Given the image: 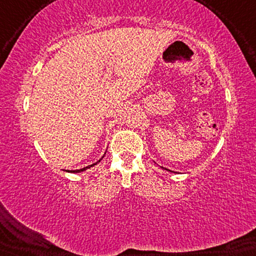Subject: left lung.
<instances>
[{"label": "left lung", "instance_id": "left-lung-1", "mask_svg": "<svg viewBox=\"0 0 256 256\" xmlns=\"http://www.w3.org/2000/svg\"><path fill=\"white\" fill-rule=\"evenodd\" d=\"M166 170H168V169H166Z\"/></svg>", "mask_w": 256, "mask_h": 256}]
</instances>
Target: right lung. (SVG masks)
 <instances>
[{
	"mask_svg": "<svg viewBox=\"0 0 256 256\" xmlns=\"http://www.w3.org/2000/svg\"><path fill=\"white\" fill-rule=\"evenodd\" d=\"M98 162H100V160H98ZM98 162H96V163H98ZM96 163H94V164H90V166H86V168H84V169H80V170H71V171H70V170H68V172H80V171H84V170L88 169V168H90V166H96Z\"/></svg>",
	"mask_w": 256,
	"mask_h": 256,
	"instance_id": "right-lung-1",
	"label": "right lung"
}]
</instances>
